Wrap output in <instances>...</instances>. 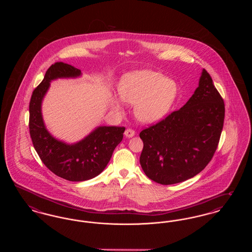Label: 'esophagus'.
<instances>
[{"mask_svg":"<svg viewBox=\"0 0 252 252\" xmlns=\"http://www.w3.org/2000/svg\"><path fill=\"white\" fill-rule=\"evenodd\" d=\"M125 135H126V137H127V138H130V137H133L134 135H135V131L131 129V128H127L126 131H125Z\"/></svg>","mask_w":252,"mask_h":252,"instance_id":"obj_1","label":"esophagus"}]
</instances>
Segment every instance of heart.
I'll list each match as a JSON object with an SVG mask.
<instances>
[{
  "label": "heart",
  "instance_id": "obj_1",
  "mask_svg": "<svg viewBox=\"0 0 252 252\" xmlns=\"http://www.w3.org/2000/svg\"><path fill=\"white\" fill-rule=\"evenodd\" d=\"M177 91L174 81L153 71L129 72L122 78L118 88L121 99L136 104V116L144 123H152L164 116L175 101ZM113 105L120 109L118 100H113Z\"/></svg>",
  "mask_w": 252,
  "mask_h": 252
}]
</instances>
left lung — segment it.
I'll return each instance as SVG.
<instances>
[{
    "label": "left lung",
    "mask_w": 252,
    "mask_h": 252,
    "mask_svg": "<svg viewBox=\"0 0 252 252\" xmlns=\"http://www.w3.org/2000/svg\"><path fill=\"white\" fill-rule=\"evenodd\" d=\"M224 119V100L204 69L188 102L140 133L144 174L157 183L170 185L200 173L216 153Z\"/></svg>",
    "instance_id": "left-lung-1"
}]
</instances>
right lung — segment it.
<instances>
[{
  "instance_id": "add662e5",
  "label": "right lung",
  "mask_w": 252,
  "mask_h": 252,
  "mask_svg": "<svg viewBox=\"0 0 252 252\" xmlns=\"http://www.w3.org/2000/svg\"><path fill=\"white\" fill-rule=\"evenodd\" d=\"M80 74L79 69L67 63L52 64L41 83L33 91L29 103V132L37 155L51 172L70 181H83L98 176L107 166L126 130L124 126H100L84 140L71 145L49 134L43 124L40 106L51 80Z\"/></svg>"
}]
</instances>
